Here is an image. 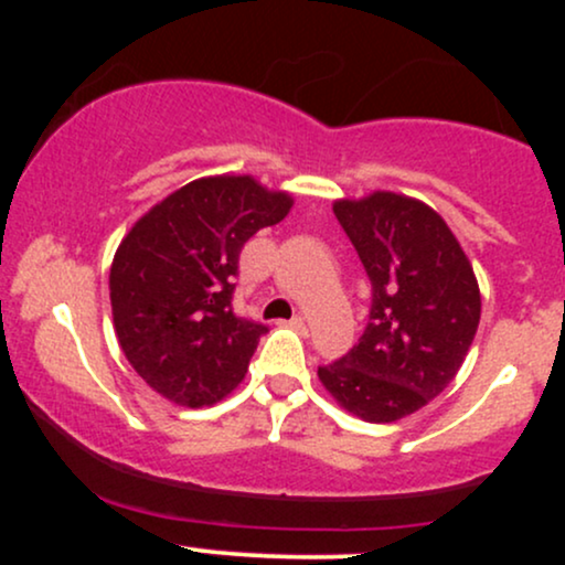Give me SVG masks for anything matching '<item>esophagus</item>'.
<instances>
[{
    "label": "esophagus",
    "instance_id": "esophagus-1",
    "mask_svg": "<svg viewBox=\"0 0 565 565\" xmlns=\"http://www.w3.org/2000/svg\"><path fill=\"white\" fill-rule=\"evenodd\" d=\"M289 327L297 329V332H305V319L302 316H295V319H289Z\"/></svg>",
    "mask_w": 565,
    "mask_h": 565
}]
</instances>
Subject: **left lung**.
Returning a JSON list of instances; mask_svg holds the SVG:
<instances>
[{"instance_id": "1", "label": "left lung", "mask_w": 565, "mask_h": 565, "mask_svg": "<svg viewBox=\"0 0 565 565\" xmlns=\"http://www.w3.org/2000/svg\"><path fill=\"white\" fill-rule=\"evenodd\" d=\"M334 215L372 281V308L359 345L319 366V380L364 423H395L457 377L481 291L449 225L423 201L374 191L334 201Z\"/></svg>"}]
</instances>
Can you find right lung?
Returning <instances> with one entry per match:
<instances>
[{"instance_id":"obj_1","label":"right lung","mask_w":565,"mask_h":565,"mask_svg":"<svg viewBox=\"0 0 565 565\" xmlns=\"http://www.w3.org/2000/svg\"><path fill=\"white\" fill-rule=\"evenodd\" d=\"M289 210V193L217 174L170 193L121 238L108 278L114 327L153 391L199 408L244 380L268 327L233 313L238 255Z\"/></svg>"}]
</instances>
